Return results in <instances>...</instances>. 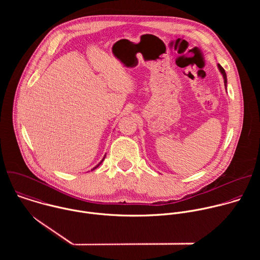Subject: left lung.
Masks as SVG:
<instances>
[{
	"label": "left lung",
	"instance_id": "left-lung-1",
	"mask_svg": "<svg viewBox=\"0 0 260 260\" xmlns=\"http://www.w3.org/2000/svg\"><path fill=\"white\" fill-rule=\"evenodd\" d=\"M218 66V69H219V71H220V73L222 74V77H223V80H224V85H225V89H226V85H228V78H226V73H225V71H224V69L222 68L219 63L217 64Z\"/></svg>",
	"mask_w": 260,
	"mask_h": 260
}]
</instances>
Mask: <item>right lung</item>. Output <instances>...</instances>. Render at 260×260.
Segmentation results:
<instances>
[{
    "label": "right lung",
    "instance_id": "right-lung-1",
    "mask_svg": "<svg viewBox=\"0 0 260 260\" xmlns=\"http://www.w3.org/2000/svg\"><path fill=\"white\" fill-rule=\"evenodd\" d=\"M105 157H106V155H105V156H104V157H103V159H102V160H101V161H100V162H99V164H98V165H96V166H95V167H94V168H93V169H92V170H94V169H96V168H98V167H99V166H100V165H101V164H102V162H103V161H104V159H105ZM92 170H91V171H92Z\"/></svg>",
    "mask_w": 260,
    "mask_h": 260
}]
</instances>
